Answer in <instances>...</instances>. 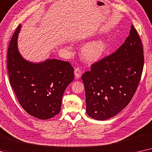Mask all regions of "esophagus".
<instances>
[{
  "mask_svg": "<svg viewBox=\"0 0 152 152\" xmlns=\"http://www.w3.org/2000/svg\"><path fill=\"white\" fill-rule=\"evenodd\" d=\"M74 75H75V77L76 78H80L81 77V75H82V72L81 69L79 67L76 68L74 69Z\"/></svg>",
  "mask_w": 152,
  "mask_h": 152,
  "instance_id": "esophagus-1",
  "label": "esophagus"
}]
</instances>
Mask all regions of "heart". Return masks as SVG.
<instances>
[{"mask_svg": "<svg viewBox=\"0 0 152 152\" xmlns=\"http://www.w3.org/2000/svg\"><path fill=\"white\" fill-rule=\"evenodd\" d=\"M108 50V44L104 39H94L87 42L81 48V56L85 61H98Z\"/></svg>", "mask_w": 152, "mask_h": 152, "instance_id": "1", "label": "heart"}]
</instances>
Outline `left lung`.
Returning a JSON list of instances; mask_svg holds the SVG:
<instances>
[{
  "label": "left lung",
  "instance_id": "obj_1",
  "mask_svg": "<svg viewBox=\"0 0 152 152\" xmlns=\"http://www.w3.org/2000/svg\"><path fill=\"white\" fill-rule=\"evenodd\" d=\"M143 65L142 42L131 26L129 37L117 51L92 64L82 75L87 114L105 120L122 110L136 91Z\"/></svg>",
  "mask_w": 152,
  "mask_h": 152
}]
</instances>
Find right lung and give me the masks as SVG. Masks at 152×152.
<instances>
[{
    "label": "right lung",
    "mask_w": 152,
    "mask_h": 152,
    "mask_svg": "<svg viewBox=\"0 0 152 152\" xmlns=\"http://www.w3.org/2000/svg\"><path fill=\"white\" fill-rule=\"evenodd\" d=\"M21 28L18 26L8 48L10 85L28 114L48 120L60 113L64 90L74 80V68L69 62L57 59L39 62L26 60L18 48Z\"/></svg>",
    "instance_id": "obj_1"
}]
</instances>
